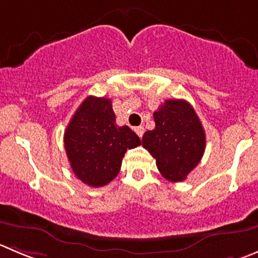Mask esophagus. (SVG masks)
Returning <instances> with one entry per match:
<instances>
[{"label": "esophagus", "mask_w": 258, "mask_h": 258, "mask_svg": "<svg viewBox=\"0 0 258 258\" xmlns=\"http://www.w3.org/2000/svg\"><path fill=\"white\" fill-rule=\"evenodd\" d=\"M134 132L138 134L139 138H142V137H143V134H144V127L143 126H136V127H134Z\"/></svg>", "instance_id": "obj_1"}]
</instances>
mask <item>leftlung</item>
I'll list each match as a JSON object with an SVG mask.
<instances>
[{"label": "left lung", "instance_id": "8db88e82", "mask_svg": "<svg viewBox=\"0 0 258 258\" xmlns=\"http://www.w3.org/2000/svg\"><path fill=\"white\" fill-rule=\"evenodd\" d=\"M156 127L144 133L143 147L156 158L161 175L172 182L186 180L205 151V132L185 100H166L153 114Z\"/></svg>", "mask_w": 258, "mask_h": 258}]
</instances>
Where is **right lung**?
I'll return each mask as SVG.
<instances>
[{
	"instance_id": "1",
	"label": "right lung",
	"mask_w": 258,
	"mask_h": 258,
	"mask_svg": "<svg viewBox=\"0 0 258 258\" xmlns=\"http://www.w3.org/2000/svg\"><path fill=\"white\" fill-rule=\"evenodd\" d=\"M111 100L88 96L76 110L64 132V148L73 173L83 183L100 187L119 173L126 149L141 146L126 125L115 122Z\"/></svg>"
}]
</instances>
